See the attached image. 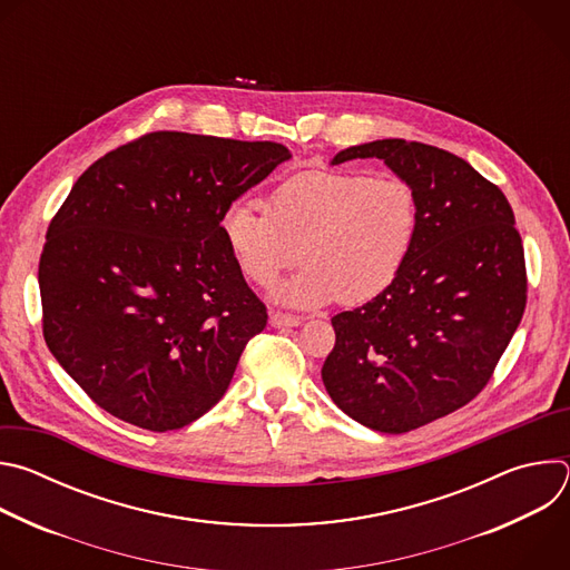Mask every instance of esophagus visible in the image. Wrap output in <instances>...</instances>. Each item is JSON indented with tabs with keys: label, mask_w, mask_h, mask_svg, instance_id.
<instances>
[{
	"label": "esophagus",
	"mask_w": 570,
	"mask_h": 570,
	"mask_svg": "<svg viewBox=\"0 0 570 570\" xmlns=\"http://www.w3.org/2000/svg\"><path fill=\"white\" fill-rule=\"evenodd\" d=\"M271 324L277 330H284V327H297V324H302V317L299 315H291V313H282V311H273L271 313Z\"/></svg>",
	"instance_id": "esophagus-1"
}]
</instances>
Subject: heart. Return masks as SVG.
Returning <instances> with one entry per match:
<instances>
[{"label": "heart", "mask_w": 570, "mask_h": 570, "mask_svg": "<svg viewBox=\"0 0 570 570\" xmlns=\"http://www.w3.org/2000/svg\"><path fill=\"white\" fill-rule=\"evenodd\" d=\"M417 229L409 183L347 171L295 176L275 189L271 209L243 198L223 216L227 248L253 284L271 286L299 257L306 262L277 288L288 306L376 297L409 262Z\"/></svg>", "instance_id": "heart-1"}]
</instances>
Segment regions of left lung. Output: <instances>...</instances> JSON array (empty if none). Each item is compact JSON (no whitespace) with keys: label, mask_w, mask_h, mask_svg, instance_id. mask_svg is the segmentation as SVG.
<instances>
[{"label":"left lung","mask_w":570,"mask_h":570,"mask_svg":"<svg viewBox=\"0 0 570 570\" xmlns=\"http://www.w3.org/2000/svg\"><path fill=\"white\" fill-rule=\"evenodd\" d=\"M358 157L383 159L413 187L420 229L399 277L332 317L322 381L345 415L399 435L462 409L492 379L525 311V257L508 198L462 157L376 139L332 165Z\"/></svg>","instance_id":"obj_1"}]
</instances>
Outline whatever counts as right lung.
Returning a JSON list of instances; mask_svg holds the SVG:
<instances>
[{
    "instance_id": "right-lung-1",
    "label": "right lung",
    "mask_w": 570,
    "mask_h": 570,
    "mask_svg": "<svg viewBox=\"0 0 570 570\" xmlns=\"http://www.w3.org/2000/svg\"><path fill=\"white\" fill-rule=\"evenodd\" d=\"M286 159L275 141L159 130L76 180L40 257L42 334L104 411L165 433L220 401L268 322L220 223Z\"/></svg>"
}]
</instances>
